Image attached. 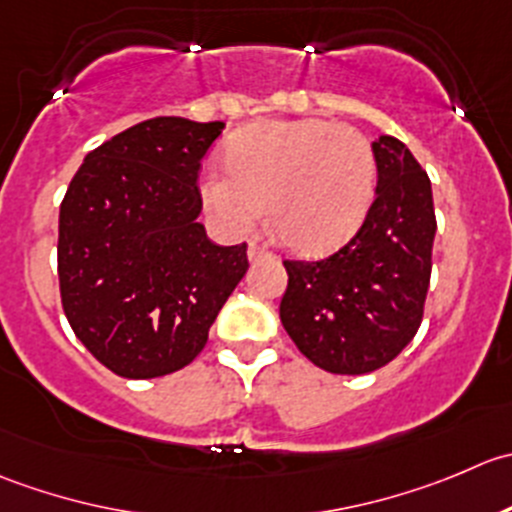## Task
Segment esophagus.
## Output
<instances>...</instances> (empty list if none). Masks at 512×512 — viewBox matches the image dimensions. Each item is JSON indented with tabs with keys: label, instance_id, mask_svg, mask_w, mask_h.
Instances as JSON below:
<instances>
[{
	"label": "esophagus",
	"instance_id": "34e87169",
	"mask_svg": "<svg viewBox=\"0 0 512 512\" xmlns=\"http://www.w3.org/2000/svg\"><path fill=\"white\" fill-rule=\"evenodd\" d=\"M268 256H271V251H268L266 246L251 241V244H249V258H251V261H261V258H268Z\"/></svg>",
	"mask_w": 512,
	"mask_h": 512
}]
</instances>
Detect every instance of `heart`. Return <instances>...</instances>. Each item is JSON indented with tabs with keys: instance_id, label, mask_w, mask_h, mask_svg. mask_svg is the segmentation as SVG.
<instances>
[{
	"instance_id": "obj_1",
	"label": "heart",
	"mask_w": 512,
	"mask_h": 512,
	"mask_svg": "<svg viewBox=\"0 0 512 512\" xmlns=\"http://www.w3.org/2000/svg\"><path fill=\"white\" fill-rule=\"evenodd\" d=\"M229 174L201 181L206 211L226 234L268 221L283 246L326 254L351 239L376 191V151L348 124L326 119L261 121L236 131L224 151Z\"/></svg>"
}]
</instances>
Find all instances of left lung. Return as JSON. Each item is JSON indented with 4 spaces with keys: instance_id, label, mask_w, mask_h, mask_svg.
<instances>
[{
    "instance_id": "8db88e82",
    "label": "left lung",
    "mask_w": 512,
    "mask_h": 512,
    "mask_svg": "<svg viewBox=\"0 0 512 512\" xmlns=\"http://www.w3.org/2000/svg\"><path fill=\"white\" fill-rule=\"evenodd\" d=\"M373 151L376 199L361 229L336 254L283 261V328L308 361L341 376L383 368L413 341L433 268L428 174L393 136L373 141Z\"/></svg>"
}]
</instances>
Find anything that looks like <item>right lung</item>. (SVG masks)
<instances>
[{
    "label": "right lung",
    "mask_w": 512,
    "mask_h": 512,
    "mask_svg": "<svg viewBox=\"0 0 512 512\" xmlns=\"http://www.w3.org/2000/svg\"><path fill=\"white\" fill-rule=\"evenodd\" d=\"M224 121L156 116L111 136L59 206V293L86 351L121 378L189 366L249 268L199 224L201 159Z\"/></svg>",
    "instance_id": "obj_1"
}]
</instances>
